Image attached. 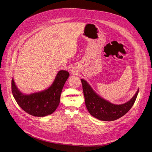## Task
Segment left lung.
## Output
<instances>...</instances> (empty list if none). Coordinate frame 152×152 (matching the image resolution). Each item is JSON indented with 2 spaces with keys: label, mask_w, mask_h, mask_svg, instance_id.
Instances as JSON below:
<instances>
[{
  "label": "left lung",
  "mask_w": 152,
  "mask_h": 152,
  "mask_svg": "<svg viewBox=\"0 0 152 152\" xmlns=\"http://www.w3.org/2000/svg\"><path fill=\"white\" fill-rule=\"evenodd\" d=\"M85 102L88 111L91 116L101 121H112L126 115L133 105L139 90L127 102L116 105L101 98L91 88L87 81L81 79Z\"/></svg>",
  "instance_id": "8db88e82"
}]
</instances>
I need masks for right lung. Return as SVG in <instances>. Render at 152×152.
Listing matches in <instances>:
<instances>
[{
  "label": "right lung",
  "mask_w": 152,
  "mask_h": 152,
  "mask_svg": "<svg viewBox=\"0 0 152 152\" xmlns=\"http://www.w3.org/2000/svg\"><path fill=\"white\" fill-rule=\"evenodd\" d=\"M69 76L68 72L61 70L48 89L28 95L18 90L12 79V93L18 104L25 112L34 116H45L53 113L58 108L62 88Z\"/></svg>",
  "instance_id": "add662e5"
}]
</instances>
